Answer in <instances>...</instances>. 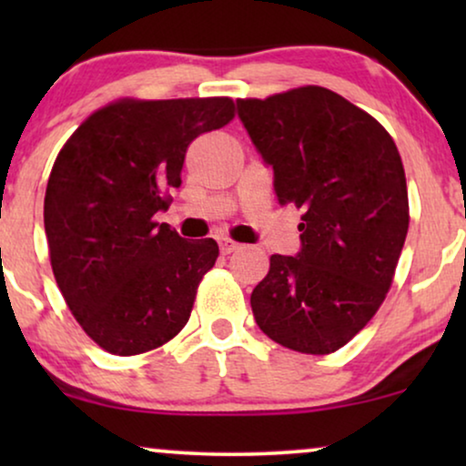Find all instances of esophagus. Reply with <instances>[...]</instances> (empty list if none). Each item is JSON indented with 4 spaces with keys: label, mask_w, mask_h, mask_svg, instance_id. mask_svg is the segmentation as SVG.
Here are the masks:
<instances>
[{
    "label": "esophagus",
    "mask_w": 466,
    "mask_h": 466,
    "mask_svg": "<svg viewBox=\"0 0 466 466\" xmlns=\"http://www.w3.org/2000/svg\"><path fill=\"white\" fill-rule=\"evenodd\" d=\"M218 244H220V252L222 254H231V252H235V250H239V244H238V241H233V239H228V238H222L220 241H218Z\"/></svg>",
    "instance_id": "1"
}]
</instances>
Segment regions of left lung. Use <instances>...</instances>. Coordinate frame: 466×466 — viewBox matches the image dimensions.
<instances>
[{
  "label": "left lung",
  "mask_w": 466,
  "mask_h": 466,
  "mask_svg": "<svg viewBox=\"0 0 466 466\" xmlns=\"http://www.w3.org/2000/svg\"><path fill=\"white\" fill-rule=\"evenodd\" d=\"M238 112L273 167L279 206L303 212L301 252L269 258L250 297L254 320L295 352H337L384 303L410 228L397 144L324 86L238 99Z\"/></svg>",
  "instance_id": "left-lung-1"
}]
</instances>
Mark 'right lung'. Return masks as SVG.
<instances>
[{
  "label": "right lung",
  "mask_w": 466,
  "mask_h": 466,
  "mask_svg": "<svg viewBox=\"0 0 466 466\" xmlns=\"http://www.w3.org/2000/svg\"><path fill=\"white\" fill-rule=\"evenodd\" d=\"M235 118L231 97L112 101L63 144L44 197L53 273L82 330L118 356L161 348L188 322L214 239L155 222L190 142Z\"/></svg>",
  "instance_id": "obj_1"
}]
</instances>
